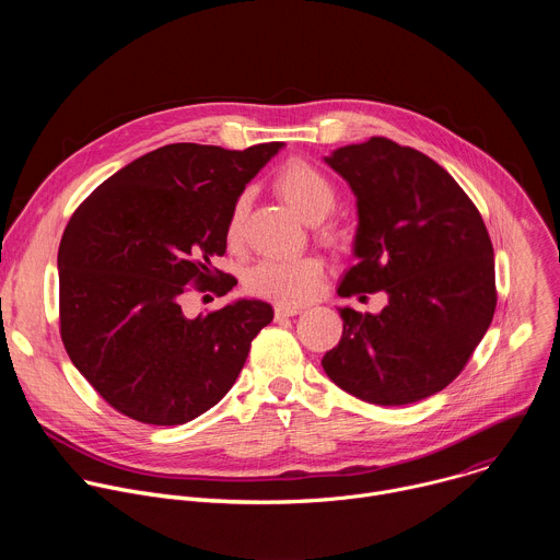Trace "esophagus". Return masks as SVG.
Returning <instances> with one entry per match:
<instances>
[{"instance_id":"34e87169","label":"esophagus","mask_w":560,"mask_h":560,"mask_svg":"<svg viewBox=\"0 0 560 560\" xmlns=\"http://www.w3.org/2000/svg\"><path fill=\"white\" fill-rule=\"evenodd\" d=\"M299 312H301L299 305H283V303H277V305H275V316H277V318H288V316H294V314H299Z\"/></svg>"}]
</instances>
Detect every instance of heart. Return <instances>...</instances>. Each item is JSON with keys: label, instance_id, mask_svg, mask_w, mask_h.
Segmentation results:
<instances>
[{"label": "heart", "instance_id": "heart-1", "mask_svg": "<svg viewBox=\"0 0 560 560\" xmlns=\"http://www.w3.org/2000/svg\"><path fill=\"white\" fill-rule=\"evenodd\" d=\"M277 192L285 203L307 223L324 221L337 206V190L332 182L307 162H290L277 175ZM246 214V197H238L228 219V238L234 244L242 236ZM326 236L341 242L343 234L337 228H328ZM324 264L316 257L296 259H264L246 275V288L264 299H272L283 305H296L307 301L322 281Z\"/></svg>", "mask_w": 560, "mask_h": 560}]
</instances>
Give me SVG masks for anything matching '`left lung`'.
<instances>
[{"label": "left lung", "instance_id": "8db88e82", "mask_svg": "<svg viewBox=\"0 0 560 560\" xmlns=\"http://www.w3.org/2000/svg\"><path fill=\"white\" fill-rule=\"evenodd\" d=\"M326 164L357 197V264L341 296L387 294L378 314L339 307L343 335L326 374L374 406H408L447 387L488 332L494 248L481 212L436 162L385 137L337 148Z\"/></svg>", "mask_w": 560, "mask_h": 560}]
</instances>
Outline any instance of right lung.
<instances>
[{
    "label": "right lung",
    "instance_id": "1",
    "mask_svg": "<svg viewBox=\"0 0 560 560\" xmlns=\"http://www.w3.org/2000/svg\"><path fill=\"white\" fill-rule=\"evenodd\" d=\"M281 145L156 148L70 217L57 255L61 341L117 412L182 425L217 406L242 372L272 305L236 299L190 318L182 303L190 283L217 294L236 285L212 261L225 253L232 206Z\"/></svg>",
    "mask_w": 560,
    "mask_h": 560
}]
</instances>
